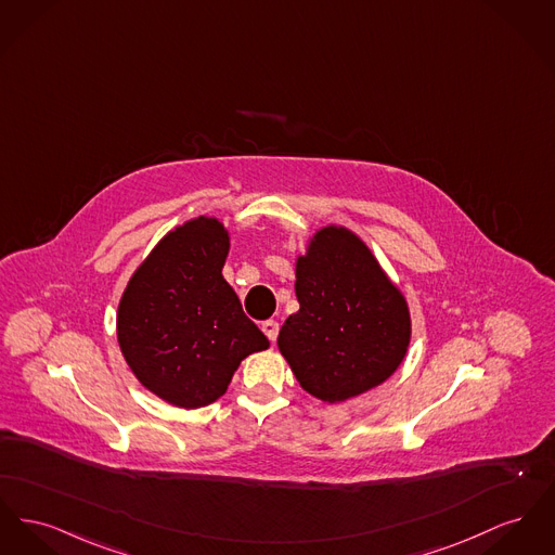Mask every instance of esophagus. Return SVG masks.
Segmentation results:
<instances>
[{
	"label": "esophagus",
	"mask_w": 555,
	"mask_h": 555,
	"mask_svg": "<svg viewBox=\"0 0 555 555\" xmlns=\"http://www.w3.org/2000/svg\"><path fill=\"white\" fill-rule=\"evenodd\" d=\"M261 331L266 333V337H268L270 341H276V337H279V323H276V321H266V323L261 325Z\"/></svg>",
	"instance_id": "obj_1"
}]
</instances>
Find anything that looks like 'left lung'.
<instances>
[{
    "mask_svg": "<svg viewBox=\"0 0 555 555\" xmlns=\"http://www.w3.org/2000/svg\"><path fill=\"white\" fill-rule=\"evenodd\" d=\"M295 295L299 310L276 344L308 393L344 402L400 366L411 341L406 299L352 230H317L295 261Z\"/></svg>",
    "mask_w": 555,
    "mask_h": 555,
    "instance_id": "left-lung-1",
    "label": "left lung"
}]
</instances>
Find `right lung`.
Returning a JSON list of instances; mask_svg holds the SVG:
<instances>
[{"label":"right lung","instance_id":"add662e5","mask_svg":"<svg viewBox=\"0 0 555 555\" xmlns=\"http://www.w3.org/2000/svg\"><path fill=\"white\" fill-rule=\"evenodd\" d=\"M229 230L198 216L165 234L121 295L117 339L138 382L180 409L216 402L241 360L270 346L222 276Z\"/></svg>","mask_w":555,"mask_h":555}]
</instances>
